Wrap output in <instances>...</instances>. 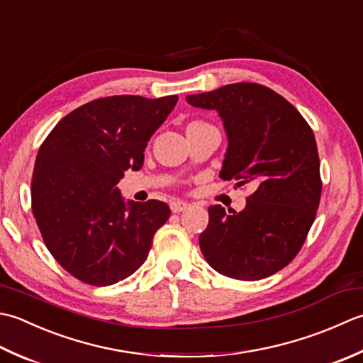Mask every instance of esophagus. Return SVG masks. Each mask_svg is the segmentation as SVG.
<instances>
[{
  "instance_id": "34e87169",
  "label": "esophagus",
  "mask_w": 363,
  "mask_h": 363,
  "mask_svg": "<svg viewBox=\"0 0 363 363\" xmlns=\"http://www.w3.org/2000/svg\"><path fill=\"white\" fill-rule=\"evenodd\" d=\"M189 208V203L186 202H182V201H174L171 202V211L172 213H182L184 210Z\"/></svg>"
}]
</instances>
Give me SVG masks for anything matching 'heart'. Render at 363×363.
<instances>
[{
    "label": "heart",
    "mask_w": 363,
    "mask_h": 363,
    "mask_svg": "<svg viewBox=\"0 0 363 363\" xmlns=\"http://www.w3.org/2000/svg\"><path fill=\"white\" fill-rule=\"evenodd\" d=\"M206 127H211V125L208 122H205V121H191V122L186 123V135H188V133L202 130V128H206Z\"/></svg>",
    "instance_id": "1"
}]
</instances>
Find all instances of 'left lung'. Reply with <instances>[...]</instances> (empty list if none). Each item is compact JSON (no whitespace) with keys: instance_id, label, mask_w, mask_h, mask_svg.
<instances>
[{"instance_id":"obj_1","label":"left lung","mask_w":363,"mask_h":363,"mask_svg":"<svg viewBox=\"0 0 363 363\" xmlns=\"http://www.w3.org/2000/svg\"><path fill=\"white\" fill-rule=\"evenodd\" d=\"M186 100L216 109L224 121L228 149L220 179L255 188L240 213L210 206L199 236L205 260L230 279L269 277L299 254L320 206L313 131L290 101L257 83L227 84Z\"/></svg>"}]
</instances>
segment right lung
I'll list each match as a JSON object with an SVG mask.
<instances>
[{
	"label": "right lung",
	"mask_w": 363,
	"mask_h": 363,
	"mask_svg": "<svg viewBox=\"0 0 363 363\" xmlns=\"http://www.w3.org/2000/svg\"><path fill=\"white\" fill-rule=\"evenodd\" d=\"M179 97L114 95L73 109L37 153L33 213L50 254L81 282L113 285L145 262L171 216L161 201L123 202L117 183L139 171L150 136Z\"/></svg>",
	"instance_id": "1"
}]
</instances>
